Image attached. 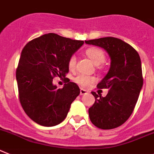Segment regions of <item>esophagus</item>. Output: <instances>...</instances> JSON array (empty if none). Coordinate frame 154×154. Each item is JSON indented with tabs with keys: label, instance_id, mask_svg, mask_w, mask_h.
I'll return each mask as SVG.
<instances>
[{
	"label": "esophagus",
	"instance_id": "esophagus-1",
	"mask_svg": "<svg viewBox=\"0 0 154 154\" xmlns=\"http://www.w3.org/2000/svg\"><path fill=\"white\" fill-rule=\"evenodd\" d=\"M88 93V91H86L85 89H83V88H81V90H80V94H81V95H86Z\"/></svg>",
	"mask_w": 154,
	"mask_h": 154
}]
</instances>
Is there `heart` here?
<instances>
[{"label": "heart", "instance_id": "obj_1", "mask_svg": "<svg viewBox=\"0 0 154 154\" xmlns=\"http://www.w3.org/2000/svg\"><path fill=\"white\" fill-rule=\"evenodd\" d=\"M85 54L95 66L101 65L106 60V55L104 52L97 48H90L87 49L85 51ZM76 63H77L76 57L74 55H72L68 60V68L69 70H74L76 68ZM74 81L81 87L86 88L89 85L94 83L95 81V78L92 76L79 74L75 77Z\"/></svg>", "mask_w": 154, "mask_h": 154}]
</instances>
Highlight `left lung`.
Listing matches in <instances>:
<instances>
[{"instance_id": "obj_1", "label": "left lung", "mask_w": 154, "mask_h": 154, "mask_svg": "<svg viewBox=\"0 0 154 154\" xmlns=\"http://www.w3.org/2000/svg\"><path fill=\"white\" fill-rule=\"evenodd\" d=\"M100 47L110 58V67L98 88H109L106 97L95 91V103L88 109L91 123L101 129H113L123 125L135 108L143 78L139 53L131 45L116 37H107L85 41Z\"/></svg>"}]
</instances>
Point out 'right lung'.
<instances>
[{"mask_svg": "<svg viewBox=\"0 0 154 154\" xmlns=\"http://www.w3.org/2000/svg\"><path fill=\"white\" fill-rule=\"evenodd\" d=\"M83 44L50 33L23 48L16 69L19 101L27 116L38 125L51 127L61 123L79 95V87L69 80L63 88L52 81L57 76L66 77L68 60Z\"/></svg>", "mask_w": 154, "mask_h": 154, "instance_id": "add662e5", "label": "right lung"}]
</instances>
